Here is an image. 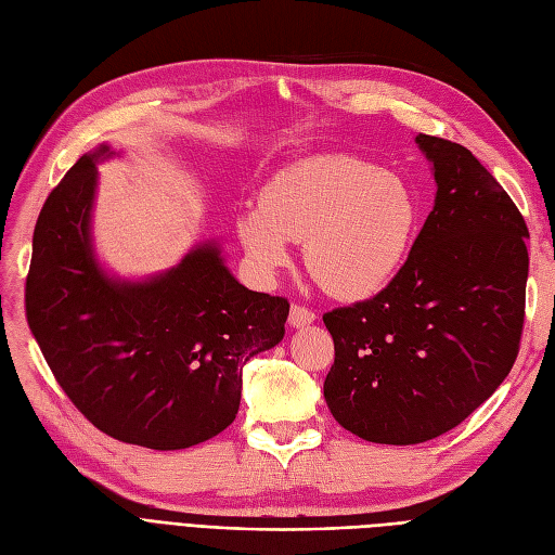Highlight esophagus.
<instances>
[{"mask_svg": "<svg viewBox=\"0 0 555 555\" xmlns=\"http://www.w3.org/2000/svg\"><path fill=\"white\" fill-rule=\"evenodd\" d=\"M317 314L312 310H308L306 306H292L289 308V326L294 328H304V326H310L314 324Z\"/></svg>", "mask_w": 555, "mask_h": 555, "instance_id": "obj_1", "label": "esophagus"}]
</instances>
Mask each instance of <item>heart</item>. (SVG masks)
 Wrapping results in <instances>:
<instances>
[{"label":"heart","instance_id":"1","mask_svg":"<svg viewBox=\"0 0 555 555\" xmlns=\"http://www.w3.org/2000/svg\"><path fill=\"white\" fill-rule=\"evenodd\" d=\"M422 227L410 182L351 155H319L278 171L259 206L236 215V236L255 273L273 280L304 241L308 273L340 300H367L405 268Z\"/></svg>","mask_w":555,"mask_h":555}]
</instances>
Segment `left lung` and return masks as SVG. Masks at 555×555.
Segmentation results:
<instances>
[{
    "instance_id": "8db88e82",
    "label": "left lung",
    "mask_w": 555,
    "mask_h": 555,
    "mask_svg": "<svg viewBox=\"0 0 555 555\" xmlns=\"http://www.w3.org/2000/svg\"><path fill=\"white\" fill-rule=\"evenodd\" d=\"M438 184L402 273L377 296L324 314L335 422L377 444L456 428L512 371L526 312L528 227L467 147L418 133Z\"/></svg>"
}]
</instances>
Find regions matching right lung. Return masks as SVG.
I'll use <instances>...</instances> for the list:
<instances>
[{
    "label": "right lung",
    "instance_id": "right-lung-1",
    "mask_svg": "<svg viewBox=\"0 0 555 555\" xmlns=\"http://www.w3.org/2000/svg\"><path fill=\"white\" fill-rule=\"evenodd\" d=\"M102 143L50 192L31 241L27 324L55 379L111 438L188 449L238 414L243 365L284 338L289 304L251 292L220 243H196L176 266L120 278L94 251L92 210Z\"/></svg>",
    "mask_w": 555,
    "mask_h": 555
}]
</instances>
